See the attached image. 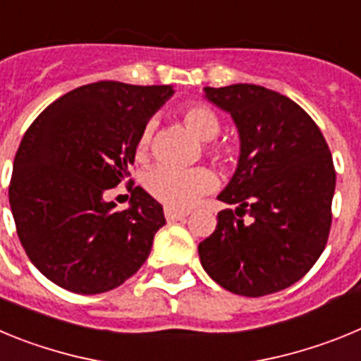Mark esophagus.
Segmentation results:
<instances>
[{
  "instance_id": "obj_1",
  "label": "esophagus",
  "mask_w": 361,
  "mask_h": 361,
  "mask_svg": "<svg viewBox=\"0 0 361 361\" xmlns=\"http://www.w3.org/2000/svg\"><path fill=\"white\" fill-rule=\"evenodd\" d=\"M164 216L168 222H175V220H183L184 216H188V212H177V209L164 208Z\"/></svg>"
}]
</instances>
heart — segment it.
<instances>
[{
	"mask_svg": "<svg viewBox=\"0 0 361 361\" xmlns=\"http://www.w3.org/2000/svg\"><path fill=\"white\" fill-rule=\"evenodd\" d=\"M180 117L184 124L199 139L206 141L204 149L208 155L220 162H233L237 159V149L228 145L213 141L220 132V119L215 111L202 103H188L180 106ZM155 123L148 121L137 139V157L146 155L152 145ZM146 191L153 199L166 204L168 208L184 209L195 204L202 195L212 191L216 184V177L212 170L197 166V168H175V166H155L142 178Z\"/></svg>",
	"mask_w": 361,
	"mask_h": 361,
	"instance_id": "obj_1",
	"label": "heart"
}]
</instances>
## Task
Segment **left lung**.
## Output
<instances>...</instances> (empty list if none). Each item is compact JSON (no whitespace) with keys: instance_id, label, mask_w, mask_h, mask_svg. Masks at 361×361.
<instances>
[{"instance_id":"obj_1","label":"left lung","mask_w":361,"mask_h":361,"mask_svg":"<svg viewBox=\"0 0 361 361\" xmlns=\"http://www.w3.org/2000/svg\"><path fill=\"white\" fill-rule=\"evenodd\" d=\"M240 133V161L219 200L216 229L199 244L200 264L242 296L282 291L314 266L327 245L336 186L333 155L307 111L257 85L206 86Z\"/></svg>"}]
</instances>
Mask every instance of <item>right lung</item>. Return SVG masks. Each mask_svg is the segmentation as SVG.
Here are the masks:
<instances>
[{
    "label": "right lung",
    "instance_id": "1",
    "mask_svg": "<svg viewBox=\"0 0 361 361\" xmlns=\"http://www.w3.org/2000/svg\"><path fill=\"white\" fill-rule=\"evenodd\" d=\"M171 95L166 85L97 81L54 101L25 132L8 200L30 262L59 288L110 291L146 262L162 206L132 178L128 210L104 193L130 177L139 133Z\"/></svg>",
    "mask_w": 361,
    "mask_h": 361
}]
</instances>
